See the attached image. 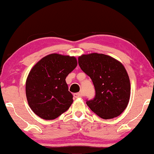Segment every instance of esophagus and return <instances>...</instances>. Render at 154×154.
<instances>
[{
  "label": "esophagus",
  "mask_w": 154,
  "mask_h": 154,
  "mask_svg": "<svg viewBox=\"0 0 154 154\" xmlns=\"http://www.w3.org/2000/svg\"><path fill=\"white\" fill-rule=\"evenodd\" d=\"M73 96H74V97H75V98H81L82 96V93H77V94H73Z\"/></svg>",
  "instance_id": "obj_1"
}]
</instances>
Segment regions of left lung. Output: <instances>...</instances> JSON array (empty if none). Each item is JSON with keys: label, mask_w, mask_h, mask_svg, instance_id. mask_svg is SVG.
I'll use <instances>...</instances> for the list:
<instances>
[{"label": "left lung", "mask_w": 154, "mask_h": 154, "mask_svg": "<svg viewBox=\"0 0 154 154\" xmlns=\"http://www.w3.org/2000/svg\"><path fill=\"white\" fill-rule=\"evenodd\" d=\"M78 63L96 90L95 98L86 101V105L103 119L119 116L131 96L130 79L123 65L112 56L98 53L82 54Z\"/></svg>", "instance_id": "8db88e82"}]
</instances>
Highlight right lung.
I'll use <instances>...</instances> for the list:
<instances>
[{
	"label": "right lung",
	"instance_id": "right-lung-1",
	"mask_svg": "<svg viewBox=\"0 0 154 154\" xmlns=\"http://www.w3.org/2000/svg\"><path fill=\"white\" fill-rule=\"evenodd\" d=\"M77 66V58L51 54L32 68L26 82L28 103L35 114L53 120L67 111L73 103L66 78Z\"/></svg>",
	"mask_w": 154,
	"mask_h": 154
}]
</instances>
